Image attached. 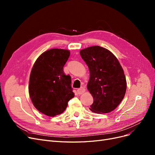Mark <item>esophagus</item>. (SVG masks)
I'll return each mask as SVG.
<instances>
[{
  "instance_id": "esophagus-1",
  "label": "esophagus",
  "mask_w": 155,
  "mask_h": 155,
  "mask_svg": "<svg viewBox=\"0 0 155 155\" xmlns=\"http://www.w3.org/2000/svg\"><path fill=\"white\" fill-rule=\"evenodd\" d=\"M77 92H78V93L79 94H82L83 93H84V92H85V88H84V87H81V88H79L78 89Z\"/></svg>"
}]
</instances>
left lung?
Returning a JSON list of instances; mask_svg holds the SVG:
<instances>
[{
	"label": "left lung",
	"instance_id": "obj_1",
	"mask_svg": "<svg viewBox=\"0 0 155 155\" xmlns=\"http://www.w3.org/2000/svg\"><path fill=\"white\" fill-rule=\"evenodd\" d=\"M80 55L90 72L87 89L94 99L90 110L97 114L114 110L123 100L127 89L119 61L110 51L100 46L81 50Z\"/></svg>",
	"mask_w": 155,
	"mask_h": 155
}]
</instances>
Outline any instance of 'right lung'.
I'll list each match as a JSON object with an SVG mask.
<instances>
[{
    "instance_id": "add662e5",
    "label": "right lung",
    "mask_w": 155,
    "mask_h": 155,
    "mask_svg": "<svg viewBox=\"0 0 155 155\" xmlns=\"http://www.w3.org/2000/svg\"><path fill=\"white\" fill-rule=\"evenodd\" d=\"M70 54L68 50L52 48L41 54L30 76L28 91L33 105L41 113L54 117L65 110L74 97L71 78L63 67Z\"/></svg>"
}]
</instances>
